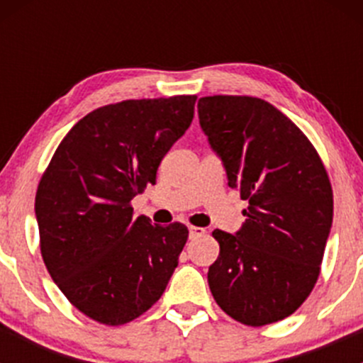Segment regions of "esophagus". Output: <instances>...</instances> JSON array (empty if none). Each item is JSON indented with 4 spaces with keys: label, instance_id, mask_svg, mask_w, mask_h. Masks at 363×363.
Returning <instances> with one entry per match:
<instances>
[{
    "label": "esophagus",
    "instance_id": "1",
    "mask_svg": "<svg viewBox=\"0 0 363 363\" xmlns=\"http://www.w3.org/2000/svg\"><path fill=\"white\" fill-rule=\"evenodd\" d=\"M205 235V230L200 226H189V239H199V237Z\"/></svg>",
    "mask_w": 363,
    "mask_h": 363
}]
</instances>
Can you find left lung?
<instances>
[{"mask_svg": "<svg viewBox=\"0 0 363 363\" xmlns=\"http://www.w3.org/2000/svg\"><path fill=\"white\" fill-rule=\"evenodd\" d=\"M199 119L228 186L250 202L235 233L212 232V296L244 325L284 320L313 291L330 235L334 199L323 163L306 135L259 98L203 96Z\"/></svg>", "mask_w": 363, "mask_h": 363, "instance_id": "1", "label": "left lung"}]
</instances>
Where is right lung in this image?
<instances>
[{
    "label": "right lung",
    "instance_id": "obj_1",
    "mask_svg": "<svg viewBox=\"0 0 363 363\" xmlns=\"http://www.w3.org/2000/svg\"><path fill=\"white\" fill-rule=\"evenodd\" d=\"M195 101L172 96L96 108L68 131L40 181L35 214L47 270L69 302L100 323L144 314L177 267L188 228L133 218L130 202L156 184Z\"/></svg>",
    "mask_w": 363,
    "mask_h": 363
}]
</instances>
